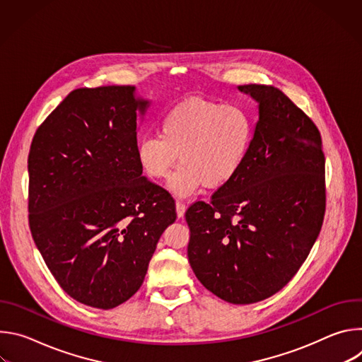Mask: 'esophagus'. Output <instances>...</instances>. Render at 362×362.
Instances as JSON below:
<instances>
[{
  "label": "esophagus",
  "mask_w": 362,
  "mask_h": 362,
  "mask_svg": "<svg viewBox=\"0 0 362 362\" xmlns=\"http://www.w3.org/2000/svg\"><path fill=\"white\" fill-rule=\"evenodd\" d=\"M185 212H186V204L180 200L176 202V214L179 218H183L185 216Z\"/></svg>",
  "instance_id": "1"
}]
</instances>
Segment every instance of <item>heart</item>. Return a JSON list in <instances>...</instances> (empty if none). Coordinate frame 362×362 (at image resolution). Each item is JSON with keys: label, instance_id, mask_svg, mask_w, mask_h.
<instances>
[{"label": "heart", "instance_id": "1", "mask_svg": "<svg viewBox=\"0 0 362 362\" xmlns=\"http://www.w3.org/2000/svg\"><path fill=\"white\" fill-rule=\"evenodd\" d=\"M252 141V123L235 106L206 98H187L169 109L159 124V134L143 137L137 160L144 175L160 182L169 177L170 189L186 196L202 185L219 189L240 170Z\"/></svg>", "mask_w": 362, "mask_h": 362}]
</instances>
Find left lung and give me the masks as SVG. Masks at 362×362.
Here are the masks:
<instances>
[{"instance_id": "8db88e82", "label": "left lung", "mask_w": 362, "mask_h": 362, "mask_svg": "<svg viewBox=\"0 0 362 362\" xmlns=\"http://www.w3.org/2000/svg\"><path fill=\"white\" fill-rule=\"evenodd\" d=\"M259 120L239 173L186 211L187 256L202 285L246 305L281 291L311 252L325 215V156L315 123L279 88L239 86Z\"/></svg>"}]
</instances>
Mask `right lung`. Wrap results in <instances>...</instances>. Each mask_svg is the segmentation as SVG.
<instances>
[{
    "mask_svg": "<svg viewBox=\"0 0 362 362\" xmlns=\"http://www.w3.org/2000/svg\"><path fill=\"white\" fill-rule=\"evenodd\" d=\"M133 86L77 88L37 129L28 154V223L73 299L112 309L141 286L172 194L141 176Z\"/></svg>",
    "mask_w": 362,
    "mask_h": 362,
    "instance_id": "add662e5",
    "label": "right lung"
}]
</instances>
